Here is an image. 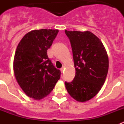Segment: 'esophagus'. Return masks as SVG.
I'll use <instances>...</instances> for the list:
<instances>
[{
    "instance_id": "34e87169",
    "label": "esophagus",
    "mask_w": 124,
    "mask_h": 124,
    "mask_svg": "<svg viewBox=\"0 0 124 124\" xmlns=\"http://www.w3.org/2000/svg\"><path fill=\"white\" fill-rule=\"evenodd\" d=\"M64 67L61 68L60 69V71H61V73H63V71H64Z\"/></svg>"
}]
</instances>
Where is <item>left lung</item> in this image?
<instances>
[{
    "label": "left lung",
    "mask_w": 124,
    "mask_h": 124,
    "mask_svg": "<svg viewBox=\"0 0 124 124\" xmlns=\"http://www.w3.org/2000/svg\"><path fill=\"white\" fill-rule=\"evenodd\" d=\"M72 51L75 77L65 82L69 94L78 102L90 100L99 93L106 81L109 58L99 38L89 31H68Z\"/></svg>",
    "instance_id": "1"
}]
</instances>
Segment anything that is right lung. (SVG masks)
<instances>
[{
  "label": "right lung",
  "mask_w": 124,
  "mask_h": 124,
  "mask_svg": "<svg viewBox=\"0 0 124 124\" xmlns=\"http://www.w3.org/2000/svg\"><path fill=\"white\" fill-rule=\"evenodd\" d=\"M58 30H34L18 43L14 60L17 83L28 97L40 100L47 96L60 79L61 71L47 55Z\"/></svg>",
  "instance_id": "add662e5"
}]
</instances>
